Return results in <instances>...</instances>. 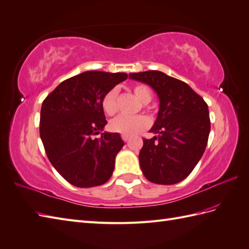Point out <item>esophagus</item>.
Instances as JSON below:
<instances>
[{
    "label": "esophagus",
    "mask_w": 249,
    "mask_h": 249,
    "mask_svg": "<svg viewBox=\"0 0 249 249\" xmlns=\"http://www.w3.org/2000/svg\"><path fill=\"white\" fill-rule=\"evenodd\" d=\"M122 137H123V140L124 141V142H126V141H129V137H127V136H124V135H123Z\"/></svg>",
    "instance_id": "34e87169"
}]
</instances>
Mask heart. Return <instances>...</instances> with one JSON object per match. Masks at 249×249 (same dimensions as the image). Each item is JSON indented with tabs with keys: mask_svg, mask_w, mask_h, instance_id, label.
Listing matches in <instances>:
<instances>
[{
	"mask_svg": "<svg viewBox=\"0 0 249 249\" xmlns=\"http://www.w3.org/2000/svg\"><path fill=\"white\" fill-rule=\"evenodd\" d=\"M134 95L140 103L149 104L152 99L150 89L144 85H135L132 88ZM102 106L107 115L113 116L117 112V90L112 89L105 94L102 100ZM149 126V120L144 116H118L110 123L111 131L119 133L122 135L131 137L136 135Z\"/></svg>",
	"mask_w": 249,
	"mask_h": 249,
	"instance_id": "1",
	"label": "heart"
}]
</instances>
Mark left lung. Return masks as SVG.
<instances>
[{"label": "left lung", "instance_id": "1", "mask_svg": "<svg viewBox=\"0 0 249 249\" xmlns=\"http://www.w3.org/2000/svg\"><path fill=\"white\" fill-rule=\"evenodd\" d=\"M129 77L156 92L159 111L151 133L143 139L139 163L145 178L170 185L185 179L202 157L211 131L204 99L184 82L161 71L130 73Z\"/></svg>", "mask_w": 249, "mask_h": 249}]
</instances>
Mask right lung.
<instances>
[{
	"label": "right lung",
	"mask_w": 249,
	"mask_h": 249,
	"mask_svg": "<svg viewBox=\"0 0 249 249\" xmlns=\"http://www.w3.org/2000/svg\"><path fill=\"white\" fill-rule=\"evenodd\" d=\"M127 78L122 72L87 71L60 83L43 102L39 135L51 164L77 187L110 179L124 142L118 133L103 132L105 94ZM100 131V139L91 136Z\"/></svg>",
	"instance_id": "1"
}]
</instances>
